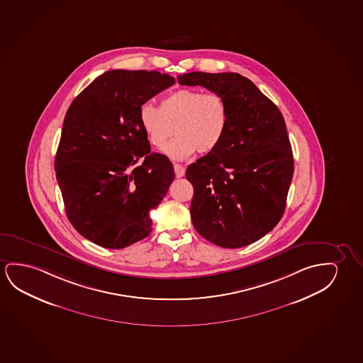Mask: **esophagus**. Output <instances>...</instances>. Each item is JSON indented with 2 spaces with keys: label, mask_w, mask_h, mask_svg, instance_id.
<instances>
[{
  "label": "esophagus",
  "mask_w": 363,
  "mask_h": 363,
  "mask_svg": "<svg viewBox=\"0 0 363 363\" xmlns=\"http://www.w3.org/2000/svg\"><path fill=\"white\" fill-rule=\"evenodd\" d=\"M174 174H176V177L177 179H181V177H184V172H186V169H184V166L182 164H179V163H174Z\"/></svg>",
  "instance_id": "1"
}]
</instances>
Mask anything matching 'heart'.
Returning <instances> with one entry per match:
<instances>
[{
  "label": "heart",
  "instance_id": "obj_1",
  "mask_svg": "<svg viewBox=\"0 0 363 363\" xmlns=\"http://www.w3.org/2000/svg\"><path fill=\"white\" fill-rule=\"evenodd\" d=\"M140 123L153 147L172 160H186L196 151L212 152L222 141L228 126V108L218 94L199 89H179L166 96L160 108L151 104L140 107Z\"/></svg>",
  "mask_w": 363,
  "mask_h": 363
}]
</instances>
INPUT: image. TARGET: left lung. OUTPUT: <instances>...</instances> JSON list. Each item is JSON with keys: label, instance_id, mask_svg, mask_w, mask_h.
I'll list each match as a JSON object with an SVG mask.
<instances>
[{"label": "left lung", "instance_id": "obj_1", "mask_svg": "<svg viewBox=\"0 0 363 363\" xmlns=\"http://www.w3.org/2000/svg\"><path fill=\"white\" fill-rule=\"evenodd\" d=\"M177 79L218 94L228 108L220 145L186 171L194 186L192 223L220 247L247 246L272 231L284 216L294 176L284 116L241 74L189 72Z\"/></svg>", "mask_w": 363, "mask_h": 363}]
</instances>
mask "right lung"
<instances>
[{
    "label": "right lung",
    "mask_w": 363,
    "mask_h": 363,
    "mask_svg": "<svg viewBox=\"0 0 363 363\" xmlns=\"http://www.w3.org/2000/svg\"><path fill=\"white\" fill-rule=\"evenodd\" d=\"M174 84L158 71L111 69L65 116L55 160L65 210L74 230L101 247H128L152 230L150 211L167 194L174 171L164 155L150 152L138 115Z\"/></svg>",
    "instance_id": "1"
}]
</instances>
